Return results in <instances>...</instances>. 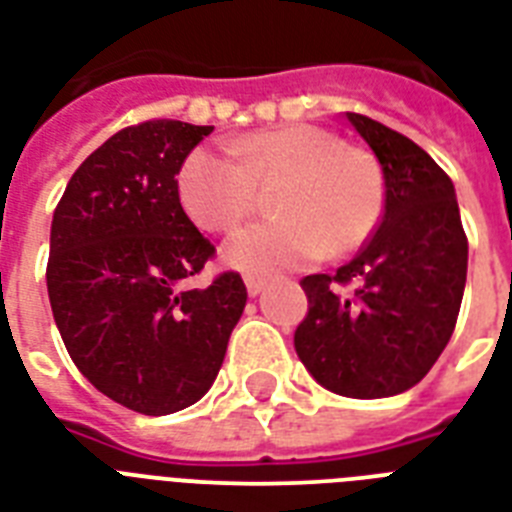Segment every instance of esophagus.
<instances>
[{"instance_id":"esophagus-1","label":"esophagus","mask_w":512,"mask_h":512,"mask_svg":"<svg viewBox=\"0 0 512 512\" xmlns=\"http://www.w3.org/2000/svg\"><path fill=\"white\" fill-rule=\"evenodd\" d=\"M244 284H247L249 297H257L265 289V279H260V276H247V279H244Z\"/></svg>"}]
</instances>
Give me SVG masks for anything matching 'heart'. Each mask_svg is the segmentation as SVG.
Listing matches in <instances>:
<instances>
[{
	"label": "heart",
	"instance_id": "1",
	"mask_svg": "<svg viewBox=\"0 0 512 512\" xmlns=\"http://www.w3.org/2000/svg\"><path fill=\"white\" fill-rule=\"evenodd\" d=\"M273 188L276 220L233 233L223 263L241 273H279L345 255L372 233L382 209V175L364 148L345 146L316 124H284L236 140L231 151L185 156L177 191L185 212L209 231H231Z\"/></svg>",
	"mask_w": 512,
	"mask_h": 512
}]
</instances>
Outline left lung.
I'll return each instance as SVG.
<instances>
[{
  "label": "left lung",
  "instance_id": "obj_1",
  "mask_svg": "<svg viewBox=\"0 0 512 512\" xmlns=\"http://www.w3.org/2000/svg\"><path fill=\"white\" fill-rule=\"evenodd\" d=\"M385 177V212L364 249L335 276L300 281L308 316L295 350L313 380L348 398L414 388L452 337L468 279L457 193L414 140L348 114ZM356 283L353 293L341 289Z\"/></svg>",
  "mask_w": 512,
  "mask_h": 512
}]
</instances>
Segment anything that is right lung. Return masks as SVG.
Segmentation results:
<instances>
[{
  "instance_id": "add662e5",
  "label": "right lung",
  "mask_w": 512,
  "mask_h": 512,
  "mask_svg": "<svg viewBox=\"0 0 512 512\" xmlns=\"http://www.w3.org/2000/svg\"><path fill=\"white\" fill-rule=\"evenodd\" d=\"M209 132L175 119L116 132L52 215L47 295L68 356L103 396L151 417L212 388L247 305L233 271L207 289L183 287L215 255L175 180Z\"/></svg>"
}]
</instances>
